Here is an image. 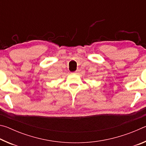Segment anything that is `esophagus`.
Segmentation results:
<instances>
[{"mask_svg": "<svg viewBox=\"0 0 146 146\" xmlns=\"http://www.w3.org/2000/svg\"><path fill=\"white\" fill-rule=\"evenodd\" d=\"M75 72H72V73H71V74H75Z\"/></svg>", "mask_w": 146, "mask_h": 146, "instance_id": "1", "label": "esophagus"}]
</instances>
